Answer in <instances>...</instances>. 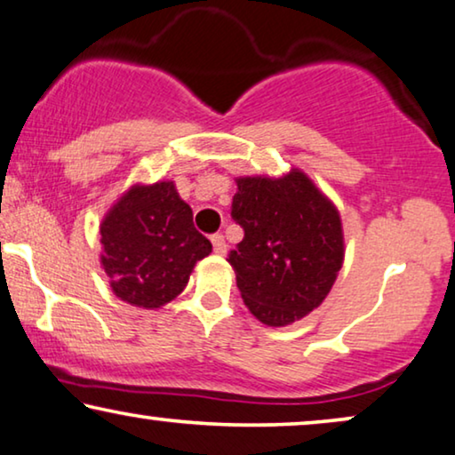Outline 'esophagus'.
I'll list each match as a JSON object with an SVG mask.
<instances>
[{"label": "esophagus", "mask_w": 455, "mask_h": 455, "mask_svg": "<svg viewBox=\"0 0 455 455\" xmlns=\"http://www.w3.org/2000/svg\"><path fill=\"white\" fill-rule=\"evenodd\" d=\"M211 244H213V252H215V254H226V252H228L226 238H223L221 234L211 235Z\"/></svg>", "instance_id": "34e87169"}]
</instances>
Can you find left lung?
<instances>
[{
	"instance_id": "1",
	"label": "left lung",
	"mask_w": 455,
	"mask_h": 455,
	"mask_svg": "<svg viewBox=\"0 0 455 455\" xmlns=\"http://www.w3.org/2000/svg\"><path fill=\"white\" fill-rule=\"evenodd\" d=\"M232 217L244 238L229 252L248 310L269 327L300 321L325 300L344 263L335 204L307 173L235 178Z\"/></svg>"
}]
</instances>
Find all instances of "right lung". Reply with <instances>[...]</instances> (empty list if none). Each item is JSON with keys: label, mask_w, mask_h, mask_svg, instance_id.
I'll use <instances>...</instances> for the list:
<instances>
[{"label": "right lung", "mask_w": 455, "mask_h": 455, "mask_svg": "<svg viewBox=\"0 0 455 455\" xmlns=\"http://www.w3.org/2000/svg\"><path fill=\"white\" fill-rule=\"evenodd\" d=\"M101 267L120 300L161 308L188 283L211 242L196 232L192 209L173 182L134 184L103 217Z\"/></svg>", "instance_id": "obj_1"}]
</instances>
